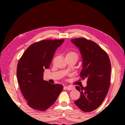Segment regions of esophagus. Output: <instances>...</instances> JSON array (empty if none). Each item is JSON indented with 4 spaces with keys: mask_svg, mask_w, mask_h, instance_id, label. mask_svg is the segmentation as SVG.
Segmentation results:
<instances>
[{
    "mask_svg": "<svg viewBox=\"0 0 125 125\" xmlns=\"http://www.w3.org/2000/svg\"><path fill=\"white\" fill-rule=\"evenodd\" d=\"M64 87L68 90H73L75 89V87L73 86H66Z\"/></svg>",
    "mask_w": 125,
    "mask_h": 125,
    "instance_id": "1",
    "label": "esophagus"
}]
</instances>
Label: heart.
Here are the masks:
<instances>
[{
  "instance_id": "1",
  "label": "heart",
  "mask_w": 125,
  "mask_h": 125,
  "mask_svg": "<svg viewBox=\"0 0 125 125\" xmlns=\"http://www.w3.org/2000/svg\"><path fill=\"white\" fill-rule=\"evenodd\" d=\"M67 56H73V57H76L77 58H78V55L77 53L74 52H70L68 53L67 54Z\"/></svg>"
}]
</instances>
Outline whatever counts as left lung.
<instances>
[{"label": "left lung", "mask_w": 125, "mask_h": 125, "mask_svg": "<svg viewBox=\"0 0 125 125\" xmlns=\"http://www.w3.org/2000/svg\"><path fill=\"white\" fill-rule=\"evenodd\" d=\"M71 41L79 49L83 59L81 78L87 79L86 87H76L81 95L74 103L83 112H91L100 106L109 90L110 58L106 52L94 41L82 38Z\"/></svg>", "instance_id": "1"}]
</instances>
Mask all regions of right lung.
I'll list each match as a JSON object with an SVG mask.
<instances>
[{"mask_svg": "<svg viewBox=\"0 0 125 125\" xmlns=\"http://www.w3.org/2000/svg\"><path fill=\"white\" fill-rule=\"evenodd\" d=\"M44 40L31 44L19 59L17 77L21 91L33 109L44 111L54 104L63 86L51 84L43 78L45 69H49L56 50L64 42Z\"/></svg>", "mask_w": 125, "mask_h": 125, "instance_id": "obj_1", "label": "right lung"}]
</instances>
